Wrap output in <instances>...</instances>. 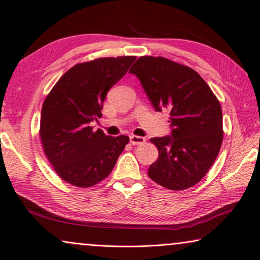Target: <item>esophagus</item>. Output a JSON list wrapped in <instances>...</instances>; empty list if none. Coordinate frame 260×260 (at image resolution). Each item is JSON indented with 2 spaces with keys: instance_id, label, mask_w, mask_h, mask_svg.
Returning a JSON list of instances; mask_svg holds the SVG:
<instances>
[{
  "instance_id": "esophagus-1",
  "label": "esophagus",
  "mask_w": 260,
  "mask_h": 260,
  "mask_svg": "<svg viewBox=\"0 0 260 260\" xmlns=\"http://www.w3.org/2000/svg\"><path fill=\"white\" fill-rule=\"evenodd\" d=\"M129 141H131V144L132 145H141V144H144L145 143V139L142 136H136V135H132L129 137Z\"/></svg>"
}]
</instances>
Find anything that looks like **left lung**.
Wrapping results in <instances>:
<instances>
[{"label": "left lung", "instance_id": "8db88e82", "mask_svg": "<svg viewBox=\"0 0 260 260\" xmlns=\"http://www.w3.org/2000/svg\"><path fill=\"white\" fill-rule=\"evenodd\" d=\"M129 73L140 79L156 112H170L171 136L151 139L158 157L148 176L169 190H184L203 179L223 140L222 109L196 70L163 57L144 56Z\"/></svg>", "mask_w": 260, "mask_h": 260}]
</instances>
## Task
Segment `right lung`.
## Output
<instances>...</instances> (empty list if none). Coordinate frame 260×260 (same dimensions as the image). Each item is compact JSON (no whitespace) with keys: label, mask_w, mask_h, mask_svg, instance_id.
I'll return each mask as SVG.
<instances>
[{"label":"right lung","mask_w":260,"mask_h":260,"mask_svg":"<svg viewBox=\"0 0 260 260\" xmlns=\"http://www.w3.org/2000/svg\"><path fill=\"white\" fill-rule=\"evenodd\" d=\"M136 57L98 58L70 68L49 92L41 110L40 139L53 170L63 181L89 187L107 178L129 137L93 131L108 90Z\"/></svg>","instance_id":"1"}]
</instances>
